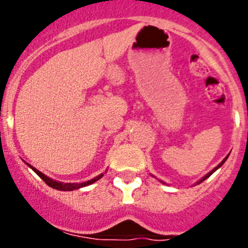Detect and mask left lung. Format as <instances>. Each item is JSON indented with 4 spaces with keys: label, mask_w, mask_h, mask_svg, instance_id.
<instances>
[{
    "label": "left lung",
    "mask_w": 248,
    "mask_h": 248,
    "mask_svg": "<svg viewBox=\"0 0 248 248\" xmlns=\"http://www.w3.org/2000/svg\"><path fill=\"white\" fill-rule=\"evenodd\" d=\"M227 158H228V156H227V157H226V158H224V159H223V161H222V162H221V163H219V164H218V166H217V167H216V168H214V169H212V170H211V171H210V172H209V174H206V175H205V176H204V177H202V179L201 180V181H198V182H197V185H198V184H201V182H202V181H204V180H206V179H207V177H209V176H211V175H212V174H214V172H215V171H216V170H217V169H218V168H219V167H222V164H223V163H224V162H226V161H227Z\"/></svg>",
    "instance_id": "left-lung-1"
}]
</instances>
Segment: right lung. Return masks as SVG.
<instances>
[{"instance_id": "1", "label": "right lung", "mask_w": 248, "mask_h": 248, "mask_svg": "<svg viewBox=\"0 0 248 248\" xmlns=\"http://www.w3.org/2000/svg\"><path fill=\"white\" fill-rule=\"evenodd\" d=\"M27 166H29L30 168L32 169V170L36 172V174L38 175V176L41 177V179L43 180L44 182H46L47 186L52 187V188H55V189H59V191H73V189L81 188V187L89 186V185H91V184H93V182L98 181V180L101 179L102 176H103V174H101V175H98V176L93 177V179H92V180H89V181H86V182H81V184H71V182H69V184H63V182L55 181V180H51V179H50V177L46 176V175H44L43 172L37 170V169L34 168V167H32L31 164L27 163Z\"/></svg>"}]
</instances>
